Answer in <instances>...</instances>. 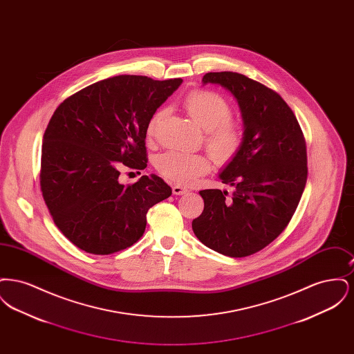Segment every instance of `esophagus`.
Instances as JSON below:
<instances>
[{
    "instance_id": "34e87169",
    "label": "esophagus",
    "mask_w": 354,
    "mask_h": 354,
    "mask_svg": "<svg viewBox=\"0 0 354 354\" xmlns=\"http://www.w3.org/2000/svg\"><path fill=\"white\" fill-rule=\"evenodd\" d=\"M187 192H188V189H187L185 187H183V185H172V194H174V195H185Z\"/></svg>"
}]
</instances>
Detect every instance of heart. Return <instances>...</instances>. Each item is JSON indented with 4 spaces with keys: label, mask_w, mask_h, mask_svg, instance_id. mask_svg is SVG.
Masks as SVG:
<instances>
[{
    "label": "heart",
    "mask_w": 354,
    "mask_h": 354,
    "mask_svg": "<svg viewBox=\"0 0 354 354\" xmlns=\"http://www.w3.org/2000/svg\"><path fill=\"white\" fill-rule=\"evenodd\" d=\"M185 113L204 130V143L220 165L231 163L241 151L245 130L239 119L230 117L231 106L218 93L211 90H194L183 101ZM166 111L153 113L146 133L149 138L158 134ZM155 167L160 175L178 185H191L205 175L211 167V158L205 153L166 151L156 156Z\"/></svg>",
    "instance_id": "heart-1"
}]
</instances>
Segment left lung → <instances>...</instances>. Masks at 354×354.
I'll return each mask as SVG.
<instances>
[{"mask_svg":"<svg viewBox=\"0 0 354 354\" xmlns=\"http://www.w3.org/2000/svg\"><path fill=\"white\" fill-rule=\"evenodd\" d=\"M203 82L232 93L245 139L220 174L221 183L235 188L232 195L201 191L204 209L192 230L208 248L245 257L266 248L292 219L308 178L306 143L292 109L270 87L232 71L207 73Z\"/></svg>","mask_w":354,"mask_h":354,"instance_id":"left-lung-1","label":"left lung"}]
</instances>
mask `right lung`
<instances>
[{"label": "right lung", "mask_w": 354, "mask_h": 354, "mask_svg": "<svg viewBox=\"0 0 354 354\" xmlns=\"http://www.w3.org/2000/svg\"><path fill=\"white\" fill-rule=\"evenodd\" d=\"M183 82L118 75L62 102L44 134L39 185L58 230L84 252L111 254L135 244L147 211L172 194L162 178L119 183L120 169L147 167L146 127Z\"/></svg>", "instance_id": "obj_1"}]
</instances>
